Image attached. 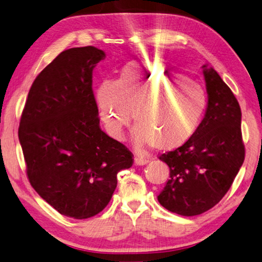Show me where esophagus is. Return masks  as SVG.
<instances>
[{"instance_id":"obj_1","label":"esophagus","mask_w":262,"mask_h":262,"mask_svg":"<svg viewBox=\"0 0 262 262\" xmlns=\"http://www.w3.org/2000/svg\"><path fill=\"white\" fill-rule=\"evenodd\" d=\"M148 163V160L142 156H136L135 157V164L136 165H145Z\"/></svg>"}]
</instances>
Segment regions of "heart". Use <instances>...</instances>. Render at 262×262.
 I'll list each match as a JSON object with an SVG mask.
<instances>
[{"mask_svg": "<svg viewBox=\"0 0 262 262\" xmlns=\"http://www.w3.org/2000/svg\"><path fill=\"white\" fill-rule=\"evenodd\" d=\"M97 103L108 135L122 140L130 124L137 125V146L173 150L188 141L203 118L208 97L204 89L185 74L160 62H131L118 78L102 82Z\"/></svg>", "mask_w": 262, "mask_h": 262, "instance_id": "1", "label": "heart"}]
</instances>
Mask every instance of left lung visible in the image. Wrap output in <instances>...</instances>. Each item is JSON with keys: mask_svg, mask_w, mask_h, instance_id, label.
Wrapping results in <instances>:
<instances>
[{"mask_svg": "<svg viewBox=\"0 0 262 262\" xmlns=\"http://www.w3.org/2000/svg\"><path fill=\"white\" fill-rule=\"evenodd\" d=\"M202 68L208 92L204 118L186 144L160 156L170 167V179L157 200L166 210L186 216L218 204L245 157L239 103L213 68Z\"/></svg>", "mask_w": 262, "mask_h": 262, "instance_id": "obj_1", "label": "left lung"}]
</instances>
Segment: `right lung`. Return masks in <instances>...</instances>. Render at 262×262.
<instances>
[{"instance_id": "right-lung-1", "label": "right lung", "mask_w": 262, "mask_h": 262, "mask_svg": "<svg viewBox=\"0 0 262 262\" xmlns=\"http://www.w3.org/2000/svg\"><path fill=\"white\" fill-rule=\"evenodd\" d=\"M105 57L91 46L58 54L33 82L18 130L32 187L74 219L105 209L117 173L133 164L132 152L99 125L92 72Z\"/></svg>"}]
</instances>
